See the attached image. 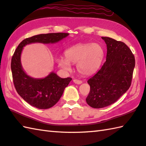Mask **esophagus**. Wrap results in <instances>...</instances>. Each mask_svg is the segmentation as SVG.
Listing matches in <instances>:
<instances>
[{
	"mask_svg": "<svg viewBox=\"0 0 146 146\" xmlns=\"http://www.w3.org/2000/svg\"><path fill=\"white\" fill-rule=\"evenodd\" d=\"M73 82L76 84H81L82 83V81L80 80H77V79H74Z\"/></svg>",
	"mask_w": 146,
	"mask_h": 146,
	"instance_id": "34e87169",
	"label": "esophagus"
}]
</instances>
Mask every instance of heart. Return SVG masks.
<instances>
[{"label": "heart", "instance_id": "heart-1", "mask_svg": "<svg viewBox=\"0 0 146 146\" xmlns=\"http://www.w3.org/2000/svg\"><path fill=\"white\" fill-rule=\"evenodd\" d=\"M65 57H60L57 63L65 70H70V63H76V69L82 75H91L96 72L104 57V50L99 43H78L69 48Z\"/></svg>", "mask_w": 146, "mask_h": 146}]
</instances>
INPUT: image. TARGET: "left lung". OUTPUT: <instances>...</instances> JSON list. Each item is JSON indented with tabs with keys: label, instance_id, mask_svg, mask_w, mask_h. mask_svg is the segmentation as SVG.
Instances as JSON below:
<instances>
[{
	"label": "left lung",
	"instance_id": "left-lung-1",
	"mask_svg": "<svg viewBox=\"0 0 146 146\" xmlns=\"http://www.w3.org/2000/svg\"><path fill=\"white\" fill-rule=\"evenodd\" d=\"M107 47L106 61L87 83L90 92L86 102L100 108L115 103L131 86L135 60L126 44L108 37H102Z\"/></svg>",
	"mask_w": 146,
	"mask_h": 146
}]
</instances>
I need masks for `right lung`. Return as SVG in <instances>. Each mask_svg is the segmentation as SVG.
Returning <instances> with one entry per match:
<instances>
[{"label": "right lung", "mask_w": 146, "mask_h": 146, "mask_svg": "<svg viewBox=\"0 0 146 146\" xmlns=\"http://www.w3.org/2000/svg\"><path fill=\"white\" fill-rule=\"evenodd\" d=\"M69 35L68 33L42 34L26 38L21 42L13 54L11 68L13 84L18 94L29 104L39 109L52 107L59 102L64 90L72 80L61 78L52 72L44 78H34L28 76L22 67L21 54L23 46L33 43H55Z\"/></svg>", "instance_id": "add662e5"}]
</instances>
